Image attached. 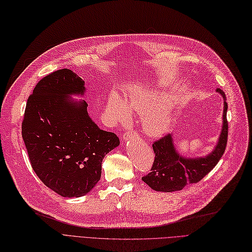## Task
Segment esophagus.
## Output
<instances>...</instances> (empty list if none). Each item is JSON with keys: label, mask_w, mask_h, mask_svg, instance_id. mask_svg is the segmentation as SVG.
Returning a JSON list of instances; mask_svg holds the SVG:
<instances>
[{"label": "esophagus", "mask_w": 252, "mask_h": 252, "mask_svg": "<svg viewBox=\"0 0 252 252\" xmlns=\"http://www.w3.org/2000/svg\"><path fill=\"white\" fill-rule=\"evenodd\" d=\"M136 135H137V133L134 131V129H128V131H126V132L124 134L123 138H124V140H126V139H128V138H131V137L136 136Z\"/></svg>", "instance_id": "1"}]
</instances>
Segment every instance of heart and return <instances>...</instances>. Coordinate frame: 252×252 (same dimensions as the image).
Returning <instances> with one entry per match:
<instances>
[{
    "label": "heart",
    "instance_id": "1",
    "mask_svg": "<svg viewBox=\"0 0 252 252\" xmlns=\"http://www.w3.org/2000/svg\"><path fill=\"white\" fill-rule=\"evenodd\" d=\"M161 106V100L154 96L135 95L126 102L117 95H113L109 99L108 111L118 121H126L131 115V110L147 114L144 120L145 131L150 135L157 136L165 133L172 121L169 111L164 109L157 110Z\"/></svg>",
    "mask_w": 252,
    "mask_h": 252
}]
</instances>
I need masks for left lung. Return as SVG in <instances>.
I'll use <instances>...</instances> for the list:
<instances>
[{
	"label": "left lung",
	"mask_w": 252,
	"mask_h": 252,
	"mask_svg": "<svg viewBox=\"0 0 252 252\" xmlns=\"http://www.w3.org/2000/svg\"><path fill=\"white\" fill-rule=\"evenodd\" d=\"M217 92L224 99L223 125L218 143L211 154L203 158H184L176 152L173 137L167 134L153 143L155 160L151 172L142 178L153 190L173 192L184 189L186 186L198 183L217 165L225 152L228 136V124L226 119L227 102L225 93L221 89Z\"/></svg>",
	"instance_id": "8db88e82"
}]
</instances>
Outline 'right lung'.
Listing matches in <instances>:
<instances>
[{
  "instance_id": "add662e5",
  "label": "right lung",
  "mask_w": 252,
  "mask_h": 252,
  "mask_svg": "<svg viewBox=\"0 0 252 252\" xmlns=\"http://www.w3.org/2000/svg\"><path fill=\"white\" fill-rule=\"evenodd\" d=\"M84 81L63 68L42 78L28 98L22 136L32 168L41 182L63 197L90 192L101 175L104 157L119 138L100 129L88 115Z\"/></svg>"
}]
</instances>
